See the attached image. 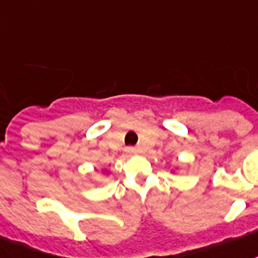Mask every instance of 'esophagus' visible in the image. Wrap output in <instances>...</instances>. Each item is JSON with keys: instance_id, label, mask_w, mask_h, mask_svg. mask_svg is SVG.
Segmentation results:
<instances>
[{"instance_id": "34e87169", "label": "esophagus", "mask_w": 258, "mask_h": 258, "mask_svg": "<svg viewBox=\"0 0 258 258\" xmlns=\"http://www.w3.org/2000/svg\"><path fill=\"white\" fill-rule=\"evenodd\" d=\"M126 151L129 152V154H136L137 150H136V148H133V147H129V148H127V150H126Z\"/></svg>"}]
</instances>
